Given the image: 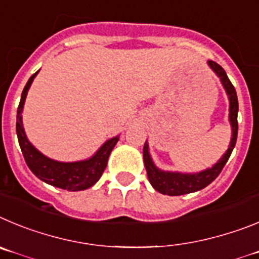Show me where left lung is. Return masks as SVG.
Here are the masks:
<instances>
[{"label":"left lung","instance_id":"1","mask_svg":"<svg viewBox=\"0 0 259 259\" xmlns=\"http://www.w3.org/2000/svg\"><path fill=\"white\" fill-rule=\"evenodd\" d=\"M208 66L211 71L220 78L223 89L227 94L230 107H228V121L231 125V141L228 146L227 151L222 155V157L218 160L210 167L197 171V173H183V171H170V170H162L157 167L153 162L150 153V146L146 141L143 147V161L147 170V177L150 181L151 186L155 188L157 192L162 195H169V196H179V195H186V193L196 192L202 190L211 182L220 176L223 166L228 161L231 156L232 150L235 148L237 139V112H239V103H237V95L234 85L228 80L225 69L217 64L213 60H208Z\"/></svg>","mask_w":259,"mask_h":259}]
</instances>
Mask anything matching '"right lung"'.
I'll use <instances>...</instances> for the list:
<instances>
[{
    "label": "right lung",
    "instance_id": "right-lung-1",
    "mask_svg": "<svg viewBox=\"0 0 259 259\" xmlns=\"http://www.w3.org/2000/svg\"><path fill=\"white\" fill-rule=\"evenodd\" d=\"M38 72L39 69L36 73L32 74L31 78L28 80L22 93L18 113H16V135H18V141H19L20 150L24 156L25 162L32 173L48 185L67 191L88 190L94 186L103 174L109 155L120 139V135L106 141L94 155L85 160H80V161H58V160H53L44 155L42 152H39L27 138L24 126H23L22 116L28 90L31 88Z\"/></svg>",
    "mask_w": 259,
    "mask_h": 259
}]
</instances>
